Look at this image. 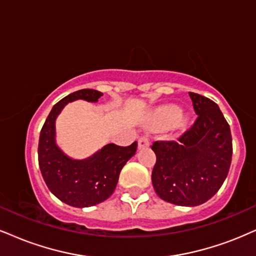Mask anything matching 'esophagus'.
Masks as SVG:
<instances>
[{"mask_svg": "<svg viewBox=\"0 0 256 256\" xmlns=\"http://www.w3.org/2000/svg\"><path fill=\"white\" fill-rule=\"evenodd\" d=\"M150 146V138L147 136H142L138 138V148H144Z\"/></svg>", "mask_w": 256, "mask_h": 256, "instance_id": "1", "label": "esophagus"}]
</instances>
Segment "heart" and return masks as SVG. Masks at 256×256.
Returning a JSON list of instances; mask_svg holds the SVG:
<instances>
[{
    "mask_svg": "<svg viewBox=\"0 0 256 256\" xmlns=\"http://www.w3.org/2000/svg\"><path fill=\"white\" fill-rule=\"evenodd\" d=\"M156 120L160 127H170L178 122H184V118L182 116V110L178 106H170L160 109L156 114Z\"/></svg>",
    "mask_w": 256,
    "mask_h": 256,
    "instance_id": "heart-1",
    "label": "heart"
}]
</instances>
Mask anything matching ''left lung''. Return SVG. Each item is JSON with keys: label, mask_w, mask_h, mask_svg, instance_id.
Returning <instances> with one entry per match:
<instances>
[{"label": "left lung", "mask_w": 256, "mask_h": 256, "mask_svg": "<svg viewBox=\"0 0 256 256\" xmlns=\"http://www.w3.org/2000/svg\"><path fill=\"white\" fill-rule=\"evenodd\" d=\"M188 94L197 120L178 141L152 144L156 156L152 182L162 200L197 206L215 196L224 182L232 164V141L218 106L202 94Z\"/></svg>", "instance_id": "1"}]
</instances>
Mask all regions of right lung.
Returning <instances> with one entry per match:
<instances>
[{"label": "right lung", "instance_id": "right-lung-1", "mask_svg": "<svg viewBox=\"0 0 256 256\" xmlns=\"http://www.w3.org/2000/svg\"><path fill=\"white\" fill-rule=\"evenodd\" d=\"M102 94L83 89L64 97L54 104L40 132L38 156L44 180L56 198L74 208L92 206L108 200L115 191L122 167L138 148L136 141L127 147L109 144L88 159L76 160L56 144V118L66 104L76 100L97 102Z\"/></svg>", "mask_w": 256, "mask_h": 256}]
</instances>
